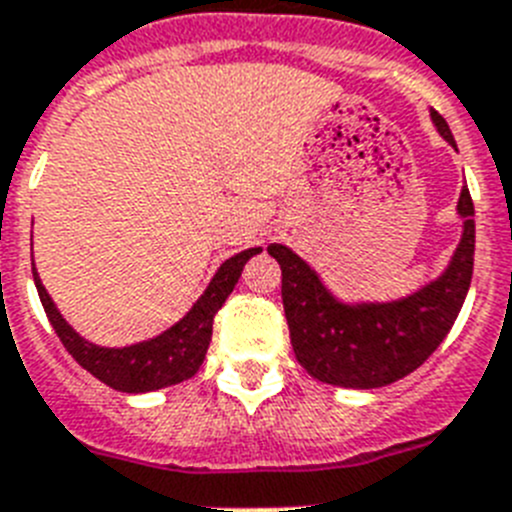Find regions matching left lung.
I'll list each match as a JSON object with an SVG mask.
<instances>
[{"mask_svg": "<svg viewBox=\"0 0 512 512\" xmlns=\"http://www.w3.org/2000/svg\"><path fill=\"white\" fill-rule=\"evenodd\" d=\"M431 120L451 148L449 125ZM461 238L436 279L397 300H341L289 246L271 243L282 266V302L292 348L310 377L346 390H374L415 372L446 338L467 300L474 269V205L464 187L456 202Z\"/></svg>", "mask_w": 512, "mask_h": 512, "instance_id": "left-lung-1", "label": "left lung"}]
</instances>
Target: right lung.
<instances>
[{
  "mask_svg": "<svg viewBox=\"0 0 512 512\" xmlns=\"http://www.w3.org/2000/svg\"><path fill=\"white\" fill-rule=\"evenodd\" d=\"M256 253H261V246L246 248V251L235 253L228 261H223L205 292L200 295V300L189 307L182 320H176L171 328H166L158 336L128 343V346H97V343L79 336L66 323L53 297L48 295V289L40 282V274L35 266L33 279L45 315L51 320L53 330L58 333L66 351L79 361V366H84L92 377H97L99 382H104L112 390L140 395V392L164 390V387L179 384L197 374V369L205 361L207 348H210L215 312L225 305L228 295L241 279L243 266Z\"/></svg>",
  "mask_w": 512,
  "mask_h": 512,
  "instance_id": "right-lung-1",
  "label": "right lung"
}]
</instances>
